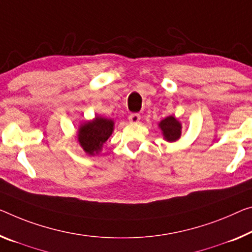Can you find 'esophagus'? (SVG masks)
Returning <instances> with one entry per match:
<instances>
[{"mask_svg": "<svg viewBox=\"0 0 252 252\" xmlns=\"http://www.w3.org/2000/svg\"><path fill=\"white\" fill-rule=\"evenodd\" d=\"M128 121L131 124H137V123H139V121H141V116H139L138 114H131V115H129Z\"/></svg>", "mask_w": 252, "mask_h": 252, "instance_id": "34e87169", "label": "esophagus"}]
</instances>
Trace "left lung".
Returning a JSON list of instances; mask_svg holds the SVG:
<instances>
[{
	"label": "left lung",
	"mask_w": 252,
	"mask_h": 252,
	"mask_svg": "<svg viewBox=\"0 0 252 252\" xmlns=\"http://www.w3.org/2000/svg\"><path fill=\"white\" fill-rule=\"evenodd\" d=\"M158 126L161 130L162 136H163L166 142H176L181 136L183 125L173 115H170L164 119H162Z\"/></svg>",
	"instance_id": "left-lung-1"
}]
</instances>
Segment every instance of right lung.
Returning a JSON list of instances; mask_svg holds the SVG:
<instances>
[{
  "label": "right lung",
  "instance_id": "1",
  "mask_svg": "<svg viewBox=\"0 0 252 252\" xmlns=\"http://www.w3.org/2000/svg\"><path fill=\"white\" fill-rule=\"evenodd\" d=\"M115 128L113 119L95 115L91 121L81 123L76 131V141L89 156H98Z\"/></svg>",
  "mask_w": 252,
  "mask_h": 252
}]
</instances>
